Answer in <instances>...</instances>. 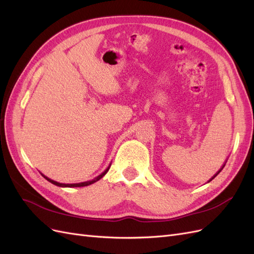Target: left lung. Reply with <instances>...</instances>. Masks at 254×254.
Returning <instances> with one entry per match:
<instances>
[{
	"label": "left lung",
	"instance_id": "8db88e82",
	"mask_svg": "<svg viewBox=\"0 0 254 254\" xmlns=\"http://www.w3.org/2000/svg\"><path fill=\"white\" fill-rule=\"evenodd\" d=\"M225 163H226V162H225ZM225 163H224V164H223V165H222V167H221V168H220V170H219V171H218V172H217V173H216V174H214V175H213V176H212V177H211V178H210V179H209V181H208V183H210V181H211V180H212V179H213V178H214V177H216V176H217V175H218V174H219V173H220V172H221V171H222V170H223V167H224V166H225Z\"/></svg>",
	"mask_w": 254,
	"mask_h": 254
}]
</instances>
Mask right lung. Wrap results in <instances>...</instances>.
Wrapping results in <instances>:
<instances>
[{"instance_id":"1","label":"right lung","mask_w":254,"mask_h":254,"mask_svg":"<svg viewBox=\"0 0 254 254\" xmlns=\"http://www.w3.org/2000/svg\"><path fill=\"white\" fill-rule=\"evenodd\" d=\"M110 165L112 164H109V166L106 168L105 171H104L101 175H99V176L97 177H95L94 179H92V180H89V181H84V183H79V184H60V183H57V181H55V180H53V179H50V178H48L47 176H45V175H43L44 176V178L45 179H47L49 183H51L53 185H56V186H58V187H62V188H77V187H86V186H89V185H92V184H94V183H96V181H99L102 177H104L106 175V173L109 171V168H110Z\"/></svg>"}]
</instances>
